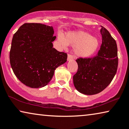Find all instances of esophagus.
Masks as SVG:
<instances>
[{"instance_id":"esophagus-1","label":"esophagus","mask_w":129,"mask_h":129,"mask_svg":"<svg viewBox=\"0 0 129 129\" xmlns=\"http://www.w3.org/2000/svg\"><path fill=\"white\" fill-rule=\"evenodd\" d=\"M73 59V56L72 55H68V61H70V60H72Z\"/></svg>"}]
</instances>
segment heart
Wrapping results in <instances>:
<instances>
[{
    "label": "heart",
    "mask_w": 129,
    "mask_h": 129,
    "mask_svg": "<svg viewBox=\"0 0 129 129\" xmlns=\"http://www.w3.org/2000/svg\"><path fill=\"white\" fill-rule=\"evenodd\" d=\"M60 44L63 48L74 46V53L78 57H87L94 55L100 46V41L96 37L81 31H69L63 36H57Z\"/></svg>",
    "instance_id": "obj_1"
}]
</instances>
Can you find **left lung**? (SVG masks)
Instances as JSON below:
<instances>
[{
    "instance_id": "obj_1",
    "label": "left lung",
    "mask_w": 129,
    "mask_h": 129,
    "mask_svg": "<svg viewBox=\"0 0 129 129\" xmlns=\"http://www.w3.org/2000/svg\"><path fill=\"white\" fill-rule=\"evenodd\" d=\"M102 44L95 56L79 58L77 72L73 76L76 89L83 94L94 95L107 87L116 73L118 66L116 42L107 29L101 26Z\"/></svg>"
}]
</instances>
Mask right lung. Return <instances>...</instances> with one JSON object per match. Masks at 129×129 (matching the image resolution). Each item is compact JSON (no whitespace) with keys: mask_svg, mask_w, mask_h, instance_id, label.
Returning a JSON list of instances; mask_svg holds the SVG:
<instances>
[{"mask_svg":"<svg viewBox=\"0 0 129 129\" xmlns=\"http://www.w3.org/2000/svg\"><path fill=\"white\" fill-rule=\"evenodd\" d=\"M52 26L25 23L14 34L10 62L15 76L26 86L39 88L52 80L55 69L67 61L68 55L53 48L56 39Z\"/></svg>","mask_w":129,"mask_h":129,"instance_id":"obj_1","label":"right lung"}]
</instances>
